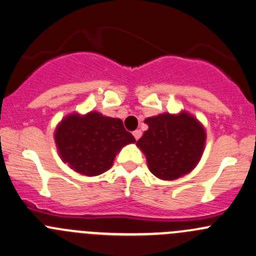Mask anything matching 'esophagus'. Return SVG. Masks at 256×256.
I'll list each match as a JSON object with an SVG mask.
<instances>
[{
    "mask_svg": "<svg viewBox=\"0 0 256 256\" xmlns=\"http://www.w3.org/2000/svg\"><path fill=\"white\" fill-rule=\"evenodd\" d=\"M134 137H135L136 140H138L140 137H141V135H142V131L141 130H136V131H134Z\"/></svg>",
    "mask_w": 256,
    "mask_h": 256,
    "instance_id": "esophagus-1",
    "label": "esophagus"
}]
</instances>
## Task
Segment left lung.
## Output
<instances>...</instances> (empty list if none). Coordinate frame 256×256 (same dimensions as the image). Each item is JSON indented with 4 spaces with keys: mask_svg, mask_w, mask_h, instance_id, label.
Segmentation results:
<instances>
[{
    "mask_svg": "<svg viewBox=\"0 0 256 256\" xmlns=\"http://www.w3.org/2000/svg\"><path fill=\"white\" fill-rule=\"evenodd\" d=\"M136 146L144 153L148 169L162 180H176L190 173L200 160L206 142L202 124L192 114L164 112L147 118Z\"/></svg>",
    "mask_w": 256,
    "mask_h": 256,
    "instance_id": "obj_1",
    "label": "left lung"
}]
</instances>
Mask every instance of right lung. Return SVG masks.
<instances>
[{
	"mask_svg": "<svg viewBox=\"0 0 256 256\" xmlns=\"http://www.w3.org/2000/svg\"><path fill=\"white\" fill-rule=\"evenodd\" d=\"M54 137L62 162L87 176L103 174L112 168L115 156L124 146L136 142L122 121L98 112L67 115Z\"/></svg>",
	"mask_w": 256,
	"mask_h": 256,
	"instance_id": "obj_1",
	"label": "right lung"
}]
</instances>
